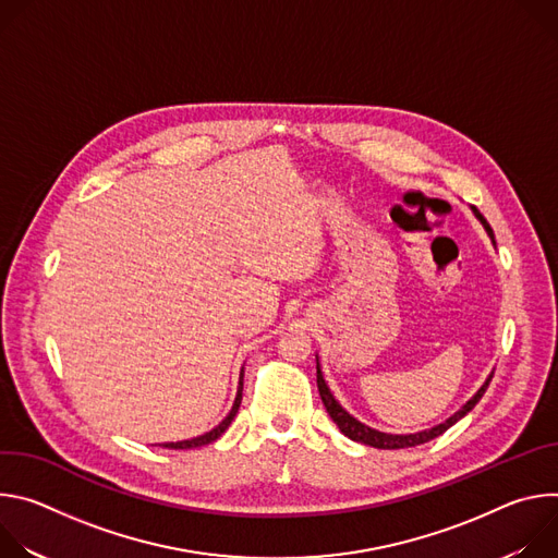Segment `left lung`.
<instances>
[{
	"label": "left lung",
	"mask_w": 558,
	"mask_h": 558,
	"mask_svg": "<svg viewBox=\"0 0 558 558\" xmlns=\"http://www.w3.org/2000/svg\"><path fill=\"white\" fill-rule=\"evenodd\" d=\"M472 211H474V216H476V218L482 220V225L486 227L488 235L493 238V243H495V233H493L490 225L486 222V218L480 214V209H476V207H472ZM493 375H495V371L488 375V379L484 381V386H482L480 390H476V392L470 397V400H468V402H465V404H463L454 415H450L446 422H441V424H437V426H433V428H428V430L409 433V435H390V433H381V430H375V428H371V426H366V424L357 422L353 415H349V413L340 407V402L336 400L333 392L329 390V386H327V381H325V375H323V368H320V362H317V390H320V397H323V402H325V409H327V413L331 415V420L338 424V428H340V433H342V435H347L349 439L360 441V444H364V446H373V448H381V450H397V448L420 446V444H426V441H430V439H435V437L444 435L452 424H457L461 417H465V415L476 407V402L482 400L484 392H486V388L490 386Z\"/></svg>",
	"instance_id": "8db88e82"
}]
</instances>
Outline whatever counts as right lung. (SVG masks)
<instances>
[{
    "instance_id": "obj_1",
    "label": "right lung",
    "mask_w": 558,
    "mask_h": 558,
    "mask_svg": "<svg viewBox=\"0 0 558 558\" xmlns=\"http://www.w3.org/2000/svg\"><path fill=\"white\" fill-rule=\"evenodd\" d=\"M243 371H241V379H238V392H235V400H233V407H231V411H229V415L216 426V428H211L209 433H205V435H198V437H192V439H183V441H168V444H161L163 448H172V450H190V448H198V446H205V444H211V441H216L227 428H229V424L233 422V417H235V413H238V409H241V400H243Z\"/></svg>"
}]
</instances>
